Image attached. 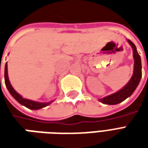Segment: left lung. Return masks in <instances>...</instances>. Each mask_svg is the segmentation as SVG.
<instances>
[{
	"label": "left lung",
	"mask_w": 148,
	"mask_h": 148,
	"mask_svg": "<svg viewBox=\"0 0 148 148\" xmlns=\"http://www.w3.org/2000/svg\"><path fill=\"white\" fill-rule=\"evenodd\" d=\"M127 42L132 46L133 50V58H134V71L133 74L131 77L130 81L127 83V85L119 90L116 93L111 94L109 96L103 97L99 99V101L103 104L106 105H117L119 103L122 102L123 101L130 97L135 90L136 89L138 85L140 83V79L142 77V65H141V58L140 55L137 52L136 47L133 42L131 40L127 39ZM148 68V67H147Z\"/></svg>",
	"instance_id": "left-lung-1"
}]
</instances>
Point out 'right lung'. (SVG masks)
Instances as JSON below:
<instances>
[{
  "instance_id": "1",
  "label": "right lung",
  "mask_w": 148,
  "mask_h": 148,
  "mask_svg": "<svg viewBox=\"0 0 148 148\" xmlns=\"http://www.w3.org/2000/svg\"><path fill=\"white\" fill-rule=\"evenodd\" d=\"M5 86L7 87V89L9 91V93H11V95L18 102L20 103L22 106H24L25 107H27L28 109H32V110H36V109H42L43 107H46L48 105H50L52 101H50V102L47 103H42V102H36V101H32V100L25 99V98H23L18 93L16 92V90L12 88V86L10 82L8 80V66H7V63L5 64Z\"/></svg>"
}]
</instances>
